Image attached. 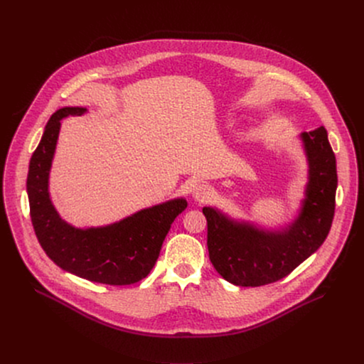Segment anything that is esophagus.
Returning a JSON list of instances; mask_svg holds the SVG:
<instances>
[{
	"label": "esophagus",
	"instance_id": "1",
	"mask_svg": "<svg viewBox=\"0 0 364 364\" xmlns=\"http://www.w3.org/2000/svg\"><path fill=\"white\" fill-rule=\"evenodd\" d=\"M210 187L205 186V184H196L193 187V197L196 200H204L205 197L210 196Z\"/></svg>",
	"mask_w": 364,
	"mask_h": 364
}]
</instances>
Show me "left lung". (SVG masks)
Instances as JSON below:
<instances>
[{"label": "left lung", "mask_w": 364, "mask_h": 364, "mask_svg": "<svg viewBox=\"0 0 364 364\" xmlns=\"http://www.w3.org/2000/svg\"><path fill=\"white\" fill-rule=\"evenodd\" d=\"M308 183L298 218L281 230L237 222L203 207L207 249L215 269L237 287H261L289 275L326 240L336 209L337 167L327 131L302 132Z\"/></svg>", "instance_id": "obj_1"}]
</instances>
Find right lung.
<instances>
[{
  "label": "right lung",
  "mask_w": 364,
  "mask_h": 364,
  "mask_svg": "<svg viewBox=\"0 0 364 364\" xmlns=\"http://www.w3.org/2000/svg\"><path fill=\"white\" fill-rule=\"evenodd\" d=\"M86 111L79 107L62 108L44 128L27 176L31 223L46 255L63 271L92 282L131 285L151 272L171 223L186 210L187 201L174 198L102 228L79 229L66 223L50 200L48 174L60 121Z\"/></svg>",
  "instance_id": "obj_1"
}]
</instances>
